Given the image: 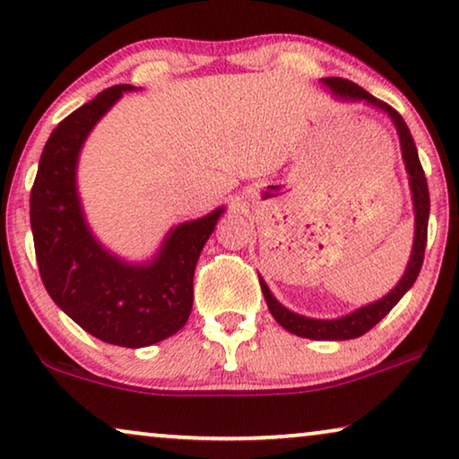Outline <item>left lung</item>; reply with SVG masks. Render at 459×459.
Listing matches in <instances>:
<instances>
[{"mask_svg":"<svg viewBox=\"0 0 459 459\" xmlns=\"http://www.w3.org/2000/svg\"><path fill=\"white\" fill-rule=\"evenodd\" d=\"M323 84L329 86L331 92L335 97L343 99V101H367L375 108L383 109L391 119H394L397 134H400V144H402V157L403 163H406L408 176H410V188H411V201H414V246H411L410 263L406 267V273L400 279V283L395 285L394 290L389 291L387 296H383L381 300L373 304H367V307L358 308L350 315L342 318H333V321H321V318H308L302 315H296V312L288 310L279 304L267 283L261 279V290L264 300H267V307L273 315L275 321L281 325L283 329H288L290 333L298 337H308V340H329V342H342V340H354V337H360L375 327V325L381 321V318L387 315V312L395 307L397 302L402 300L403 294L414 285L418 273H420L422 261H424V248H427V231H429V213H430V198H429V186L427 178H424V169L420 165V159H418V151L414 144V138H411L410 130L403 117L397 114V111L391 108V105L378 101L377 97L370 95L360 86L354 84L351 81H345V78H323Z\"/></svg>","mask_w":459,"mask_h":459,"instance_id":"obj_1","label":"left lung"}]
</instances>
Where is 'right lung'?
<instances>
[{
  "label": "right lung",
  "instance_id": "1",
  "mask_svg": "<svg viewBox=\"0 0 459 459\" xmlns=\"http://www.w3.org/2000/svg\"><path fill=\"white\" fill-rule=\"evenodd\" d=\"M132 89H105L51 132L30 190V228L51 300L97 340L144 348L178 333L188 321L198 256L223 207L171 230L147 264L119 261L95 240L76 192L78 152L92 126Z\"/></svg>",
  "mask_w": 459,
  "mask_h": 459
}]
</instances>
